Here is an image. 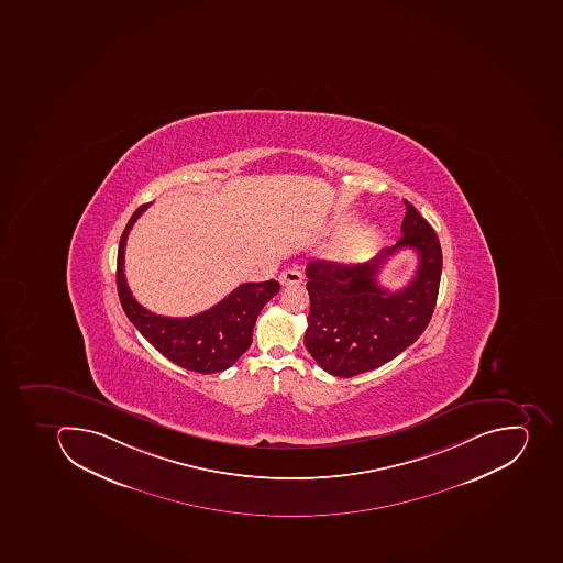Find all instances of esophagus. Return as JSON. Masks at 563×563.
<instances>
[{
    "label": "esophagus",
    "mask_w": 563,
    "mask_h": 563,
    "mask_svg": "<svg viewBox=\"0 0 563 563\" xmlns=\"http://www.w3.org/2000/svg\"><path fill=\"white\" fill-rule=\"evenodd\" d=\"M279 284L287 287V285H298L302 282L301 271L298 269H287L278 276Z\"/></svg>",
    "instance_id": "34e87169"
}]
</instances>
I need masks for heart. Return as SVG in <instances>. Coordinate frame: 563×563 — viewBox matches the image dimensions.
Masks as SVG:
<instances>
[{
  "instance_id": "obj_1",
  "label": "heart",
  "mask_w": 563,
  "mask_h": 563,
  "mask_svg": "<svg viewBox=\"0 0 563 563\" xmlns=\"http://www.w3.org/2000/svg\"><path fill=\"white\" fill-rule=\"evenodd\" d=\"M357 221L354 218H347L339 223L340 230H351L356 227ZM383 235L379 230L375 229H362L356 232L347 233L345 238L340 241L339 246L334 250V258L345 264H356V262H363L368 256L374 255L377 252V247L380 246Z\"/></svg>"
}]
</instances>
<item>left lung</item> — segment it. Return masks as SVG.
Segmentation results:
<instances>
[{
    "label": "left lung",
    "instance_id": "1",
    "mask_svg": "<svg viewBox=\"0 0 563 563\" xmlns=\"http://www.w3.org/2000/svg\"><path fill=\"white\" fill-rule=\"evenodd\" d=\"M406 203L402 238L366 264L313 261L307 265L310 313L305 345L317 365L352 377L391 362L420 339L438 301L443 253L429 221ZM402 246L419 253L416 278L400 291L378 285L388 258Z\"/></svg>",
    "mask_w": 563,
    "mask_h": 563
}]
</instances>
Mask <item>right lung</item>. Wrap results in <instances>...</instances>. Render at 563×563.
I'll use <instances>...</instances> for the list:
<instances>
[{"instance_id":"1","label":"right lung","mask_w":563,"mask_h":563,"mask_svg":"<svg viewBox=\"0 0 563 563\" xmlns=\"http://www.w3.org/2000/svg\"><path fill=\"white\" fill-rule=\"evenodd\" d=\"M148 206L151 203L136 209L120 238L117 256L120 305L134 328L169 362L198 374L227 371L252 345L256 317L265 302L278 294L279 284L269 279L261 284L239 285L227 298L198 316L175 319L152 313L133 298L124 275L125 241L134 221Z\"/></svg>"}]
</instances>
